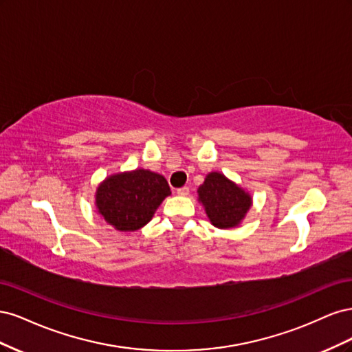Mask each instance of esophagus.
I'll list each match as a JSON object with an SVG mask.
<instances>
[{"label": "esophagus", "mask_w": 352, "mask_h": 352, "mask_svg": "<svg viewBox=\"0 0 352 352\" xmlns=\"http://www.w3.org/2000/svg\"><path fill=\"white\" fill-rule=\"evenodd\" d=\"M176 194H177V195H180V197H186V195L189 194V188H188V186L179 188V189H176Z\"/></svg>", "instance_id": "esophagus-1"}]
</instances>
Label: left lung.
Here are the masks:
<instances>
[{"label": "left lung", "instance_id": "1", "mask_svg": "<svg viewBox=\"0 0 352 352\" xmlns=\"http://www.w3.org/2000/svg\"><path fill=\"white\" fill-rule=\"evenodd\" d=\"M198 199L211 225L219 229L238 226L252 204L247 190L219 172L206 176L204 184L198 188Z\"/></svg>", "mask_w": 352, "mask_h": 352}]
</instances>
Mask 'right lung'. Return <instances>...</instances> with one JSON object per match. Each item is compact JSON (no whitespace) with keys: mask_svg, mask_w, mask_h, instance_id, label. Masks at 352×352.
<instances>
[{"mask_svg":"<svg viewBox=\"0 0 352 352\" xmlns=\"http://www.w3.org/2000/svg\"><path fill=\"white\" fill-rule=\"evenodd\" d=\"M170 194L164 176L136 168L111 175L101 182L95 194V206L116 230L133 232L153 219L158 206Z\"/></svg>","mask_w":352,"mask_h":352,"instance_id":"obj_1","label":"right lung"}]
</instances>
